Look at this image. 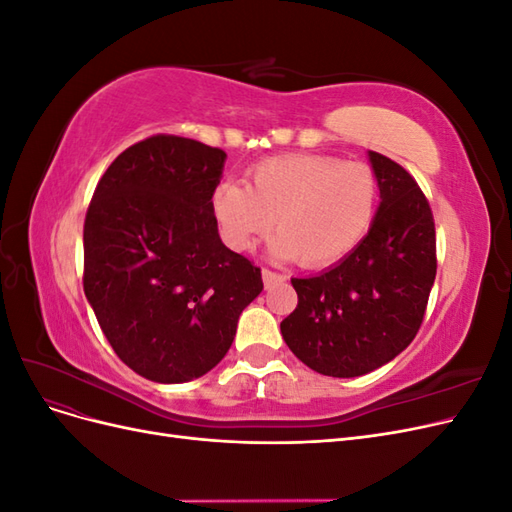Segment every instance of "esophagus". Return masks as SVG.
<instances>
[{
  "label": "esophagus",
  "instance_id": "obj_1",
  "mask_svg": "<svg viewBox=\"0 0 512 512\" xmlns=\"http://www.w3.org/2000/svg\"><path fill=\"white\" fill-rule=\"evenodd\" d=\"M262 282H265V288H273L277 284H284L286 282V275L282 273H275L271 269H262Z\"/></svg>",
  "mask_w": 512,
  "mask_h": 512
}]
</instances>
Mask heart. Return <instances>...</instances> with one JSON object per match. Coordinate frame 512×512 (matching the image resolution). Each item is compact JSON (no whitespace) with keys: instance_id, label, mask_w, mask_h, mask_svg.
Masks as SVG:
<instances>
[{"instance_id":"heart-1","label":"heart","mask_w":512,"mask_h":512,"mask_svg":"<svg viewBox=\"0 0 512 512\" xmlns=\"http://www.w3.org/2000/svg\"><path fill=\"white\" fill-rule=\"evenodd\" d=\"M380 183L374 168L316 153H288L256 162L245 188L224 181L211 196L215 220L235 250L269 235L273 252L305 269H324L348 258L376 218Z\"/></svg>"}]
</instances>
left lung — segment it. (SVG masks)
Wrapping results in <instances>:
<instances>
[{"label": "left lung", "mask_w": 512, "mask_h": 512, "mask_svg": "<svg viewBox=\"0 0 512 512\" xmlns=\"http://www.w3.org/2000/svg\"><path fill=\"white\" fill-rule=\"evenodd\" d=\"M380 207L356 250L316 277H292L299 305L282 320L284 342L322 376L369 374L406 350L436 280V226L414 177L369 151Z\"/></svg>", "instance_id": "8db88e82"}]
</instances>
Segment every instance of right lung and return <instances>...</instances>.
Wrapping results in <instances>:
<instances>
[{
	"label": "right lung",
	"mask_w": 512,
	"mask_h": 512,
	"mask_svg": "<svg viewBox=\"0 0 512 512\" xmlns=\"http://www.w3.org/2000/svg\"><path fill=\"white\" fill-rule=\"evenodd\" d=\"M226 153L156 134L106 168L85 228L83 288L100 329L138 376L179 384L228 352L260 269L228 250L211 196Z\"/></svg>",
	"instance_id": "add662e5"
}]
</instances>
